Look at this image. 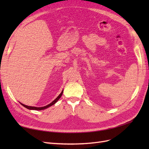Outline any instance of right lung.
Returning a JSON list of instances; mask_svg holds the SVG:
<instances>
[{"label":"right lung","mask_w":149,"mask_h":149,"mask_svg":"<svg viewBox=\"0 0 149 149\" xmlns=\"http://www.w3.org/2000/svg\"><path fill=\"white\" fill-rule=\"evenodd\" d=\"M63 91H61V93L59 94V96H58L55 100L54 101H53L50 104H48V105H47V106H43V107H33V106H26V105H25V104H22V103H21V102H20L21 104L23 106H24L25 108H26V109H30V110H36V111H42V110H43V109H47L48 107H50V106H53V104H55L60 100V98L61 97V96H62V94H63Z\"/></svg>","instance_id":"add662e5"}]
</instances>
